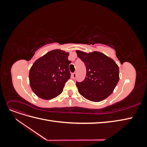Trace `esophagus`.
<instances>
[{"label": "esophagus", "mask_w": 147, "mask_h": 147, "mask_svg": "<svg viewBox=\"0 0 147 147\" xmlns=\"http://www.w3.org/2000/svg\"><path fill=\"white\" fill-rule=\"evenodd\" d=\"M72 78H75V77H77V74H76V72L73 73V74H72Z\"/></svg>", "instance_id": "1"}]
</instances>
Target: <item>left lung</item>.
<instances>
[{
    "label": "left lung",
    "instance_id": "1",
    "mask_svg": "<svg viewBox=\"0 0 147 147\" xmlns=\"http://www.w3.org/2000/svg\"><path fill=\"white\" fill-rule=\"evenodd\" d=\"M86 68L85 78L76 82L80 94L93 102H100L113 92L119 81V67L110 57L98 51H76Z\"/></svg>",
    "mask_w": 147,
    "mask_h": 147
}]
</instances>
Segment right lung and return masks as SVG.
<instances>
[{"label": "right lung", "instance_id": "right-lung-1", "mask_svg": "<svg viewBox=\"0 0 147 147\" xmlns=\"http://www.w3.org/2000/svg\"><path fill=\"white\" fill-rule=\"evenodd\" d=\"M69 53L61 50L49 51L35 61L29 71L30 85L39 97L50 100L63 92L70 78Z\"/></svg>", "mask_w": 147, "mask_h": 147}]
</instances>
